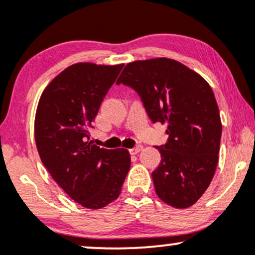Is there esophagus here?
<instances>
[{"instance_id": "esophagus-1", "label": "esophagus", "mask_w": 255, "mask_h": 255, "mask_svg": "<svg viewBox=\"0 0 255 255\" xmlns=\"http://www.w3.org/2000/svg\"><path fill=\"white\" fill-rule=\"evenodd\" d=\"M142 150V146L141 145H137V146H134L133 148H130L129 150V152L131 154H136V153H139L140 151Z\"/></svg>"}]
</instances>
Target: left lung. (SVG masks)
<instances>
[{
	"instance_id": "obj_1",
	"label": "left lung",
	"mask_w": 255,
	"mask_h": 255,
	"mask_svg": "<svg viewBox=\"0 0 255 255\" xmlns=\"http://www.w3.org/2000/svg\"><path fill=\"white\" fill-rule=\"evenodd\" d=\"M136 91L153 124H166L162 160L152 172L160 200L192 206L211 183L218 163L222 122L207 81L184 64L159 57L128 63L118 79Z\"/></svg>"
}]
</instances>
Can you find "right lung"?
<instances>
[{
  "mask_svg": "<svg viewBox=\"0 0 255 255\" xmlns=\"http://www.w3.org/2000/svg\"><path fill=\"white\" fill-rule=\"evenodd\" d=\"M122 67L72 64L52 79L38 102L34 139L40 159L55 182L86 209L116 200L130 168L128 150L89 141V129Z\"/></svg>",
  "mask_w": 255,
  "mask_h": 255,
  "instance_id": "1",
  "label": "right lung"
}]
</instances>
